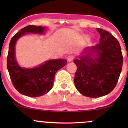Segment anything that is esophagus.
Instances as JSON below:
<instances>
[{"mask_svg":"<svg viewBox=\"0 0 128 128\" xmlns=\"http://www.w3.org/2000/svg\"><path fill=\"white\" fill-rule=\"evenodd\" d=\"M74 55H69L67 56V60H68V62H70V61H73V59H74Z\"/></svg>","mask_w":128,"mask_h":128,"instance_id":"obj_1","label":"esophagus"}]
</instances>
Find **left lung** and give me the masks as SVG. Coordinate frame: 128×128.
Returning a JSON list of instances; mask_svg holds the SVG:
<instances>
[{"label":"left lung","mask_w":128,"mask_h":128,"mask_svg":"<svg viewBox=\"0 0 128 128\" xmlns=\"http://www.w3.org/2000/svg\"><path fill=\"white\" fill-rule=\"evenodd\" d=\"M99 43L86 49L84 54L74 60L77 67L74 82L85 96L99 98L109 94L117 85L123 58L119 42L106 30L97 29Z\"/></svg>","instance_id":"obj_1"}]
</instances>
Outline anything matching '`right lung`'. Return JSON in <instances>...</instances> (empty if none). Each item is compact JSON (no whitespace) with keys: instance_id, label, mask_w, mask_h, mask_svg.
Returning a JSON list of instances; mask_svg holds the SVG:
<instances>
[{"instance_id":"obj_1","label":"right lung","mask_w":128,"mask_h":128,"mask_svg":"<svg viewBox=\"0 0 128 128\" xmlns=\"http://www.w3.org/2000/svg\"><path fill=\"white\" fill-rule=\"evenodd\" d=\"M44 29L42 26H26L12 36L9 45L7 68L13 86L20 93L32 98L48 93L54 85L56 72L67 63L66 60L59 59L49 60L34 68H22L18 65L14 52L17 40L26 33L42 34Z\"/></svg>"}]
</instances>
